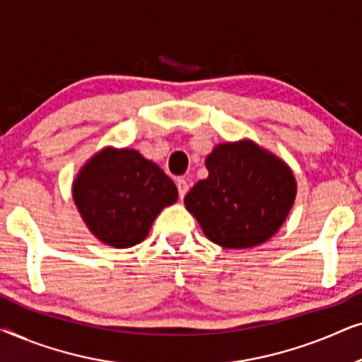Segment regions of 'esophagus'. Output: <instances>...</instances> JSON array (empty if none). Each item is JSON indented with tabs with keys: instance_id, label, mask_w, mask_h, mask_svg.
Here are the masks:
<instances>
[{
	"instance_id": "1",
	"label": "esophagus",
	"mask_w": 362,
	"mask_h": 362,
	"mask_svg": "<svg viewBox=\"0 0 362 362\" xmlns=\"http://www.w3.org/2000/svg\"><path fill=\"white\" fill-rule=\"evenodd\" d=\"M176 186H177V194H180V199H185L187 189H189V185H187V181L185 177H180V180L176 181Z\"/></svg>"
}]
</instances>
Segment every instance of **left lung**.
I'll return each mask as SVG.
<instances>
[{"label": "left lung", "instance_id": "1", "mask_svg": "<svg viewBox=\"0 0 362 362\" xmlns=\"http://www.w3.org/2000/svg\"><path fill=\"white\" fill-rule=\"evenodd\" d=\"M206 168L209 176L191 187L185 204L207 239L226 249H249L280 229L296 194L284 161L240 141L216 146Z\"/></svg>", "mask_w": 362, "mask_h": 362}]
</instances>
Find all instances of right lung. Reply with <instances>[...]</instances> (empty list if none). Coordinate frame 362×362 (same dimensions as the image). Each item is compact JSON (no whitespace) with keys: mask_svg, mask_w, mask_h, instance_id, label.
Returning a JSON list of instances; mask_svg holds the SVG:
<instances>
[{"mask_svg":"<svg viewBox=\"0 0 362 362\" xmlns=\"http://www.w3.org/2000/svg\"><path fill=\"white\" fill-rule=\"evenodd\" d=\"M177 199L170 177L135 150L97 153L74 181V201L92 234L117 249L145 239L163 207Z\"/></svg>","mask_w":362,"mask_h":362,"instance_id":"right-lung-1","label":"right lung"}]
</instances>
